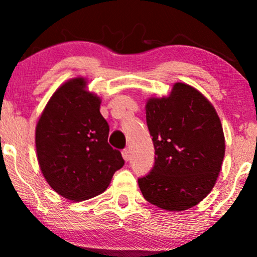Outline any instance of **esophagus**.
Masks as SVG:
<instances>
[{"label": "esophagus", "instance_id": "esophagus-1", "mask_svg": "<svg viewBox=\"0 0 257 257\" xmlns=\"http://www.w3.org/2000/svg\"><path fill=\"white\" fill-rule=\"evenodd\" d=\"M122 156H123V158H124V161L128 162L129 159H131V150H129V149L123 150V151H122Z\"/></svg>", "mask_w": 257, "mask_h": 257}]
</instances>
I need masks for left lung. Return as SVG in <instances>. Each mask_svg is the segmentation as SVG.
<instances>
[{"label": "left lung", "mask_w": 257, "mask_h": 257, "mask_svg": "<svg viewBox=\"0 0 257 257\" xmlns=\"http://www.w3.org/2000/svg\"><path fill=\"white\" fill-rule=\"evenodd\" d=\"M155 166L138 179L147 202L169 211L197 205L213 190L225 157V137L214 106L185 83L146 104Z\"/></svg>", "instance_id": "obj_1"}]
</instances>
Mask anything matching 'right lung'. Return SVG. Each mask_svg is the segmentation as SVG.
I'll return each instance as SVG.
<instances>
[{
  "mask_svg": "<svg viewBox=\"0 0 257 257\" xmlns=\"http://www.w3.org/2000/svg\"><path fill=\"white\" fill-rule=\"evenodd\" d=\"M84 78L67 81L49 99L36 125L41 172L55 192L70 200L102 193L124 166L118 150L107 143L101 100L85 90Z\"/></svg>",
  "mask_w": 257,
  "mask_h": 257,
  "instance_id": "1",
  "label": "right lung"
}]
</instances>
